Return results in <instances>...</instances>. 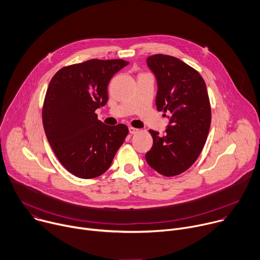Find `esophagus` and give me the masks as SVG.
Here are the masks:
<instances>
[{
    "instance_id": "esophagus-1",
    "label": "esophagus",
    "mask_w": 260,
    "mask_h": 260,
    "mask_svg": "<svg viewBox=\"0 0 260 260\" xmlns=\"http://www.w3.org/2000/svg\"><path fill=\"white\" fill-rule=\"evenodd\" d=\"M128 131H129V134H132V135H135V134L139 133V129H138V128H135V127H129Z\"/></svg>"
}]
</instances>
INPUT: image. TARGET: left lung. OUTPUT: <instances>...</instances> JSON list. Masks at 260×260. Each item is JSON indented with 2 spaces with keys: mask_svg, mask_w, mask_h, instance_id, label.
I'll return each instance as SVG.
<instances>
[{
  "mask_svg": "<svg viewBox=\"0 0 260 260\" xmlns=\"http://www.w3.org/2000/svg\"><path fill=\"white\" fill-rule=\"evenodd\" d=\"M147 65L157 82L156 109L169 113L170 120L164 136L149 131L153 144L146 161L159 174L175 176L195 162L207 139L211 109L206 85L196 69L175 57L152 55Z\"/></svg>",
  "mask_w": 260,
  "mask_h": 260,
  "instance_id": "left-lung-1",
  "label": "left lung"
}]
</instances>
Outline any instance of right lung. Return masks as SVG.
I'll return each instance as SVG.
<instances>
[{"instance_id": "1", "label": "right lung", "mask_w": 260, "mask_h": 260, "mask_svg": "<svg viewBox=\"0 0 260 260\" xmlns=\"http://www.w3.org/2000/svg\"><path fill=\"white\" fill-rule=\"evenodd\" d=\"M121 59H91L61 68L46 90L42 122L63 167L77 177L104 174L128 134L125 124L106 125L95 110L108 102V84L126 66Z\"/></svg>"}]
</instances>
